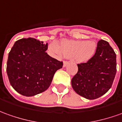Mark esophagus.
Segmentation results:
<instances>
[{
  "label": "esophagus",
  "instance_id": "34e87169",
  "mask_svg": "<svg viewBox=\"0 0 122 122\" xmlns=\"http://www.w3.org/2000/svg\"><path fill=\"white\" fill-rule=\"evenodd\" d=\"M68 64H69V62H68V61H64V67H66Z\"/></svg>",
  "mask_w": 122,
  "mask_h": 122
}]
</instances>
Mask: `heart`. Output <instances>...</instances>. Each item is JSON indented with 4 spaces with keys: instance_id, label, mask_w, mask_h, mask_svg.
I'll use <instances>...</instances> for the list:
<instances>
[{
    "instance_id": "heart-1",
    "label": "heart",
    "mask_w": 122,
    "mask_h": 122,
    "mask_svg": "<svg viewBox=\"0 0 122 122\" xmlns=\"http://www.w3.org/2000/svg\"><path fill=\"white\" fill-rule=\"evenodd\" d=\"M97 44L92 40H65L62 43V46L57 42H52L49 45V50L53 54L74 58L78 62L89 60L94 56Z\"/></svg>"
}]
</instances>
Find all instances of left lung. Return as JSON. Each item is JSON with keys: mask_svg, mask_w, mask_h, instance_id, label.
<instances>
[{"mask_svg": "<svg viewBox=\"0 0 122 122\" xmlns=\"http://www.w3.org/2000/svg\"><path fill=\"white\" fill-rule=\"evenodd\" d=\"M78 67V72L72 79V88L82 97L94 100L112 87L116 74V54L107 41L100 40L94 55Z\"/></svg>", "mask_w": 122, "mask_h": 122, "instance_id": "obj_1", "label": "left lung"}]
</instances>
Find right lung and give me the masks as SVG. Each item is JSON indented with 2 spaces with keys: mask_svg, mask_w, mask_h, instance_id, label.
Masks as SVG:
<instances>
[{
  "mask_svg": "<svg viewBox=\"0 0 122 122\" xmlns=\"http://www.w3.org/2000/svg\"><path fill=\"white\" fill-rule=\"evenodd\" d=\"M47 49L48 43L33 38L15 42L8 54L6 72L10 85L18 93L29 97L49 88L63 62L49 56Z\"/></svg>",
  "mask_w": 122,
  "mask_h": 122,
  "instance_id": "obj_1",
  "label": "right lung"
}]
</instances>
